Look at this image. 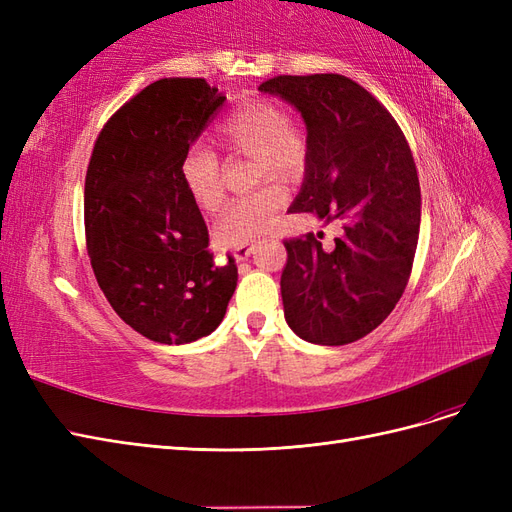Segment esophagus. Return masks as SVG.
<instances>
[{
  "mask_svg": "<svg viewBox=\"0 0 512 512\" xmlns=\"http://www.w3.org/2000/svg\"><path fill=\"white\" fill-rule=\"evenodd\" d=\"M232 254H235L237 260H247L254 254V245H239V247H235V252Z\"/></svg>",
  "mask_w": 512,
  "mask_h": 512,
  "instance_id": "1",
  "label": "esophagus"
}]
</instances>
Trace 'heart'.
I'll return each mask as SVG.
<instances>
[{"instance_id": "heart-1", "label": "heart", "mask_w": 512, "mask_h": 512, "mask_svg": "<svg viewBox=\"0 0 512 512\" xmlns=\"http://www.w3.org/2000/svg\"><path fill=\"white\" fill-rule=\"evenodd\" d=\"M213 141L230 156H252L254 179L297 175L309 156L307 132L301 123L288 119L280 104L265 98H250L232 108L213 128ZM181 179L200 211L220 209L224 200L220 160L211 149L194 145L185 153ZM284 200L286 194L277 183L260 185L235 198L213 226L215 241L222 247H239L265 235Z\"/></svg>"}]
</instances>
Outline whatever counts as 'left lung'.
I'll use <instances>...</instances> for the list:
<instances>
[{
	"label": "left lung",
	"mask_w": 512,
	"mask_h": 512,
	"mask_svg": "<svg viewBox=\"0 0 512 512\" xmlns=\"http://www.w3.org/2000/svg\"><path fill=\"white\" fill-rule=\"evenodd\" d=\"M301 113L309 156L290 213L342 220L331 252L322 235L286 239L282 301L305 342L344 346L393 312L412 273L421 188L410 145L393 115L342 74L273 76L260 87Z\"/></svg>",
	"instance_id": "obj_1"
}]
</instances>
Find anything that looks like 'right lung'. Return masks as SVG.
<instances>
[{
	"instance_id": "1",
	"label": "right lung",
	"mask_w": 512,
	"mask_h": 512,
	"mask_svg": "<svg viewBox=\"0 0 512 512\" xmlns=\"http://www.w3.org/2000/svg\"><path fill=\"white\" fill-rule=\"evenodd\" d=\"M226 96L205 79H160L104 123L85 177L87 252L117 316L158 344L220 327L237 265H215L181 179L190 145Z\"/></svg>"
}]
</instances>
